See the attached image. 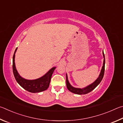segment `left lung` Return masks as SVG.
Masks as SVG:
<instances>
[{"instance_id": "left-lung-1", "label": "left lung", "mask_w": 123, "mask_h": 123, "mask_svg": "<svg viewBox=\"0 0 123 123\" xmlns=\"http://www.w3.org/2000/svg\"><path fill=\"white\" fill-rule=\"evenodd\" d=\"M103 57H104V61H103V65L102 66V70H101L100 74L99 75L97 79L93 83H92L90 85L87 86L86 87L82 88V89H81V88H76V87H73L70 84V83H69V81L68 80V75L67 74H66V86H67L68 89L69 90L70 92L77 94H85L92 91V90H93L97 86L99 85V84L100 83V81H102L103 77H104V74L105 61V55H104V52L103 51Z\"/></svg>"}]
</instances>
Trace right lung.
Returning a JSON list of instances; mask_svg holds the SVG:
<instances>
[{"instance_id": "1", "label": "right lung", "mask_w": 123, "mask_h": 123, "mask_svg": "<svg viewBox=\"0 0 123 123\" xmlns=\"http://www.w3.org/2000/svg\"><path fill=\"white\" fill-rule=\"evenodd\" d=\"M17 48L14 51L13 56V72L16 81L23 89L26 91L32 92V93H38L46 90L49 85L52 75L56 67L51 68L46 74L44 76L33 80H29L23 78L18 74L16 69V65H15V53L17 51Z\"/></svg>"}]
</instances>
